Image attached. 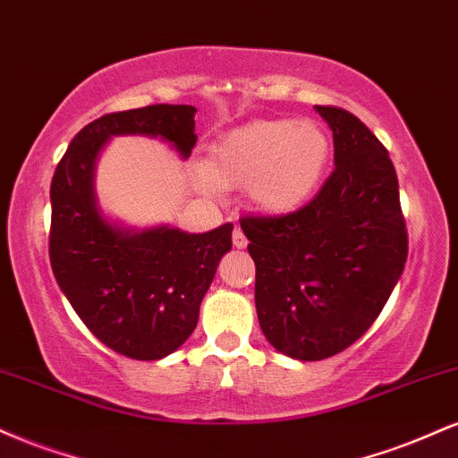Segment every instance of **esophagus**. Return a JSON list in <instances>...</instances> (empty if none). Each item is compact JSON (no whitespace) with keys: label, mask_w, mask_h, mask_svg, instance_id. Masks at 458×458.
I'll list each match as a JSON object with an SVG mask.
<instances>
[{"label":"esophagus","mask_w":458,"mask_h":458,"mask_svg":"<svg viewBox=\"0 0 458 458\" xmlns=\"http://www.w3.org/2000/svg\"><path fill=\"white\" fill-rule=\"evenodd\" d=\"M233 243H234L236 250H243V247H247V236L243 234V230H241V228H234Z\"/></svg>","instance_id":"obj_1"}]
</instances>
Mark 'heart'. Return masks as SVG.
Returning a JSON list of instances; mask_svg holds the SVG:
<instances>
[{
  "label": "heart",
  "instance_id": "1",
  "mask_svg": "<svg viewBox=\"0 0 458 458\" xmlns=\"http://www.w3.org/2000/svg\"><path fill=\"white\" fill-rule=\"evenodd\" d=\"M329 161L331 140L318 123L262 118L215 140L204 176L217 191L247 187L254 211L284 217L317 196Z\"/></svg>",
  "mask_w": 458,
  "mask_h": 458
}]
</instances>
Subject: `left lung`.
<instances>
[{
  "instance_id": "left-lung-1",
  "label": "left lung",
  "mask_w": 458,
  "mask_h": 458,
  "mask_svg": "<svg viewBox=\"0 0 458 458\" xmlns=\"http://www.w3.org/2000/svg\"><path fill=\"white\" fill-rule=\"evenodd\" d=\"M334 133L335 170L312 202L284 217H243L256 262L265 338L301 361L331 357L364 335L401 280L407 230L390 155L340 107L314 105Z\"/></svg>"
}]
</instances>
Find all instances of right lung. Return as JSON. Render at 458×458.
<instances>
[{
    "label": "right lung",
    "instance_id": "add662e5",
    "mask_svg": "<svg viewBox=\"0 0 458 458\" xmlns=\"http://www.w3.org/2000/svg\"><path fill=\"white\" fill-rule=\"evenodd\" d=\"M196 112L191 105H148L103 115L72 138L51 181L49 259L57 286L86 327L131 360H161L193 334L234 225L191 234L170 224L140 230L115 222L98 204L97 161L115 135L159 138L189 159Z\"/></svg>",
    "mask_w": 458,
    "mask_h": 458
}]
</instances>
